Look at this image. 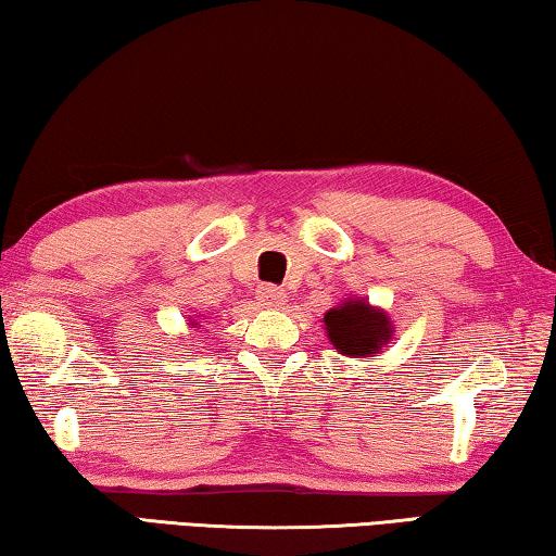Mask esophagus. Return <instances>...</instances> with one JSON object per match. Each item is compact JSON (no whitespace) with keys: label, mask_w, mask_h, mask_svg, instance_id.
Segmentation results:
<instances>
[{"label":"esophagus","mask_w":556,"mask_h":556,"mask_svg":"<svg viewBox=\"0 0 556 556\" xmlns=\"http://www.w3.org/2000/svg\"><path fill=\"white\" fill-rule=\"evenodd\" d=\"M285 301H287L285 289H279L275 285H265V287H260V291H257V304L265 306V308H279L281 304H285Z\"/></svg>","instance_id":"34e87169"}]
</instances>
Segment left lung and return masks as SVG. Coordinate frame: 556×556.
<instances>
[{
  "mask_svg": "<svg viewBox=\"0 0 556 556\" xmlns=\"http://www.w3.org/2000/svg\"><path fill=\"white\" fill-rule=\"evenodd\" d=\"M324 328L331 345L345 357H372L388 348L394 326L384 308L363 296H348L324 314Z\"/></svg>",
  "mask_w": 556,
  "mask_h": 556,
  "instance_id": "1",
  "label": "left lung"
}]
</instances>
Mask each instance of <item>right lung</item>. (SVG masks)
I'll return each instance as SVG.
<instances>
[{
  "mask_svg": "<svg viewBox=\"0 0 556 556\" xmlns=\"http://www.w3.org/2000/svg\"><path fill=\"white\" fill-rule=\"evenodd\" d=\"M188 326H191V328H201V321H199V318H191V324H188Z\"/></svg>",
  "mask_w": 556,
  "mask_h": 556,
  "instance_id": "1",
  "label": "right lung"
}]
</instances>
